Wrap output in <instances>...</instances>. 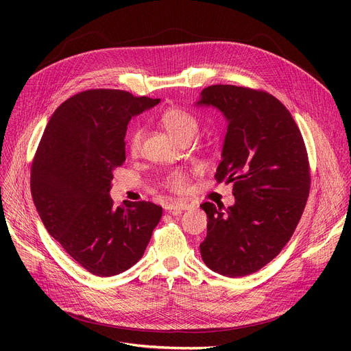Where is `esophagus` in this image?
<instances>
[{
	"label": "esophagus",
	"instance_id": "34e87169",
	"mask_svg": "<svg viewBox=\"0 0 351 351\" xmlns=\"http://www.w3.org/2000/svg\"><path fill=\"white\" fill-rule=\"evenodd\" d=\"M191 209V205L189 204H183V202H172V204H168L166 205V210L168 212H183V210H188Z\"/></svg>",
	"mask_w": 351,
	"mask_h": 351
}]
</instances>
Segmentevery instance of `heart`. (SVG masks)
<instances>
[{"mask_svg":"<svg viewBox=\"0 0 351 351\" xmlns=\"http://www.w3.org/2000/svg\"><path fill=\"white\" fill-rule=\"evenodd\" d=\"M159 123L180 142H189L199 129V121L189 110L171 106L162 110ZM143 131L141 128H134L126 136V149L131 155H138L142 149ZM189 172L185 169H172L163 178V186L175 193H183L188 188Z\"/></svg>","mask_w":351,"mask_h":351,"instance_id":"obj_1","label":"heart"}]
</instances>
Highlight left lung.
Listing matches in <instances>:
<instances>
[{
  "label": "left lung",
  "mask_w": 351,
  "mask_h": 351,
  "mask_svg": "<svg viewBox=\"0 0 351 351\" xmlns=\"http://www.w3.org/2000/svg\"><path fill=\"white\" fill-rule=\"evenodd\" d=\"M197 105L228 119L222 162L215 179L233 183L234 205L210 202L200 254L213 271L242 278L261 270L290 241L310 192V165L299 126L286 106L261 89L212 85Z\"/></svg>",
  "instance_id": "8db88e82"
}]
</instances>
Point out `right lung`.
Listing matches in <instances>:
<instances>
[{
	"label": "right lung",
	"mask_w": 351,
	"mask_h": 351,
	"mask_svg": "<svg viewBox=\"0 0 351 351\" xmlns=\"http://www.w3.org/2000/svg\"><path fill=\"white\" fill-rule=\"evenodd\" d=\"M160 99L121 89H88L52 114L31 165V193L48 233L97 276L132 267L162 217L152 202L117 206L112 172L125 162L128 122Z\"/></svg>",
	"instance_id": "add662e5"
}]
</instances>
